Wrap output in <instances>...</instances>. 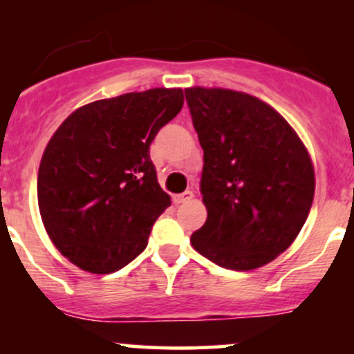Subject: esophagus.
Here are the masks:
<instances>
[{
	"instance_id": "esophagus-1",
	"label": "esophagus",
	"mask_w": 354,
	"mask_h": 354,
	"mask_svg": "<svg viewBox=\"0 0 354 354\" xmlns=\"http://www.w3.org/2000/svg\"><path fill=\"white\" fill-rule=\"evenodd\" d=\"M193 191H185V193H181V194H176V196L173 198V201L176 203V205H180V203H188L189 200H193Z\"/></svg>"
}]
</instances>
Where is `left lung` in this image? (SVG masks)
Returning <instances> with one entry per match:
<instances>
[{"instance_id": "obj_1", "label": "left lung", "mask_w": 354, "mask_h": 354, "mask_svg": "<svg viewBox=\"0 0 354 354\" xmlns=\"http://www.w3.org/2000/svg\"><path fill=\"white\" fill-rule=\"evenodd\" d=\"M203 148L208 218L191 234L198 253L248 271L290 248L310 214L315 169L295 129L265 101L223 88H186Z\"/></svg>"}]
</instances>
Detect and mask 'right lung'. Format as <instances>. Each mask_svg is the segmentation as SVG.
Listing matches in <instances>:
<instances>
[{
  "mask_svg": "<svg viewBox=\"0 0 354 354\" xmlns=\"http://www.w3.org/2000/svg\"><path fill=\"white\" fill-rule=\"evenodd\" d=\"M183 89L154 88L81 106L61 123L38 171L43 225L59 253L106 274L131 263L171 198L149 146L183 108Z\"/></svg>",
  "mask_w": 354,
  "mask_h": 354,
  "instance_id": "1",
  "label": "right lung"
}]
</instances>
